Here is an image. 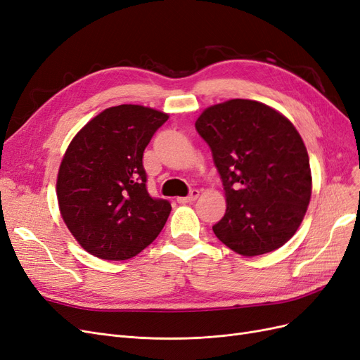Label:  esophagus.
<instances>
[{"instance_id": "obj_1", "label": "esophagus", "mask_w": 360, "mask_h": 360, "mask_svg": "<svg viewBox=\"0 0 360 360\" xmlns=\"http://www.w3.org/2000/svg\"><path fill=\"white\" fill-rule=\"evenodd\" d=\"M198 197H200V191H198V189H192L191 193L188 195V197H180V198H177V201H179L180 204H186V202L195 201Z\"/></svg>"}]
</instances>
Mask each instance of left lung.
Masks as SVG:
<instances>
[{
	"instance_id": "1",
	"label": "left lung",
	"mask_w": 360,
	"mask_h": 360,
	"mask_svg": "<svg viewBox=\"0 0 360 360\" xmlns=\"http://www.w3.org/2000/svg\"><path fill=\"white\" fill-rule=\"evenodd\" d=\"M222 179L226 210L213 233L234 252H271L297 231L312 177L303 139L287 117L264 103L233 99L195 122Z\"/></svg>"
}]
</instances>
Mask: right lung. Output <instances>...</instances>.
I'll list each match as a JSON object with an SVG mask.
<instances>
[{"mask_svg":"<svg viewBox=\"0 0 360 360\" xmlns=\"http://www.w3.org/2000/svg\"><path fill=\"white\" fill-rule=\"evenodd\" d=\"M168 114L141 105L108 108L72 139L57 177L64 224L91 255L127 259L165 225L171 204L147 192L144 150Z\"/></svg>","mask_w":360,"mask_h":360,"instance_id":"right-lung-1","label":"right lung"}]
</instances>
